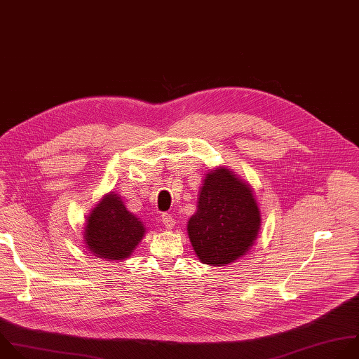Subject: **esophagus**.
Wrapping results in <instances>:
<instances>
[{
  "label": "esophagus",
  "instance_id": "obj_1",
  "mask_svg": "<svg viewBox=\"0 0 359 359\" xmlns=\"http://www.w3.org/2000/svg\"><path fill=\"white\" fill-rule=\"evenodd\" d=\"M162 222L165 224V226L166 228H169V229H172L173 226H175V224H176V221H175V218L170 215V214H168V212H165V214H162Z\"/></svg>",
  "mask_w": 359,
  "mask_h": 359
}]
</instances>
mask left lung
I'll use <instances>...</instances> for the list:
<instances>
[{
	"label": "left lung",
	"instance_id": "1",
	"mask_svg": "<svg viewBox=\"0 0 359 359\" xmlns=\"http://www.w3.org/2000/svg\"><path fill=\"white\" fill-rule=\"evenodd\" d=\"M252 186L225 166L205 173L187 235L200 262L225 266L247 255L261 229Z\"/></svg>",
	"mask_w": 359,
	"mask_h": 359
}]
</instances>
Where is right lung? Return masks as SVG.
Returning a JSON list of instances; mask_svg holds the SVG:
<instances>
[{"label":"right lung","mask_w":359,"mask_h":359,"mask_svg":"<svg viewBox=\"0 0 359 359\" xmlns=\"http://www.w3.org/2000/svg\"><path fill=\"white\" fill-rule=\"evenodd\" d=\"M145 232L144 222L126 207L121 196L109 191L87 215L83 240L94 257L118 262L135 251Z\"/></svg>","instance_id":"1"}]
</instances>
